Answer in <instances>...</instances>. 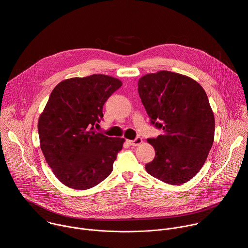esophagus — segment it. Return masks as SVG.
Instances as JSON below:
<instances>
[{"mask_svg":"<svg viewBox=\"0 0 248 248\" xmlns=\"http://www.w3.org/2000/svg\"><path fill=\"white\" fill-rule=\"evenodd\" d=\"M141 142H142V138L137 136L135 139L133 140H129V144L132 145V146H137L139 144H141Z\"/></svg>","mask_w":248,"mask_h":248,"instance_id":"obj_1","label":"esophagus"}]
</instances>
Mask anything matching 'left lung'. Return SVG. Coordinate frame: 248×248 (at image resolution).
Returning a JSON list of instances; mask_svg holds the SVG:
<instances>
[{"mask_svg": "<svg viewBox=\"0 0 248 248\" xmlns=\"http://www.w3.org/2000/svg\"><path fill=\"white\" fill-rule=\"evenodd\" d=\"M138 93L151 124L163 134L147 141L155 158L145 165L154 178L183 185L200 170L214 141L215 119L206 92L192 78L167 70L138 81Z\"/></svg>", "mask_w": 248, "mask_h": 248, "instance_id": "1", "label": "left lung"}]
</instances>
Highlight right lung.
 I'll return each instance as SVG.
<instances>
[{"label":"right lung","mask_w":248,"mask_h":248,"mask_svg":"<svg viewBox=\"0 0 248 248\" xmlns=\"http://www.w3.org/2000/svg\"><path fill=\"white\" fill-rule=\"evenodd\" d=\"M108 76L92 75L60 82L38 122L40 147L59 181L78 190L91 188L113 170L124 138L97 132L103 106L122 86Z\"/></svg>","instance_id":"add662e5"}]
</instances>
